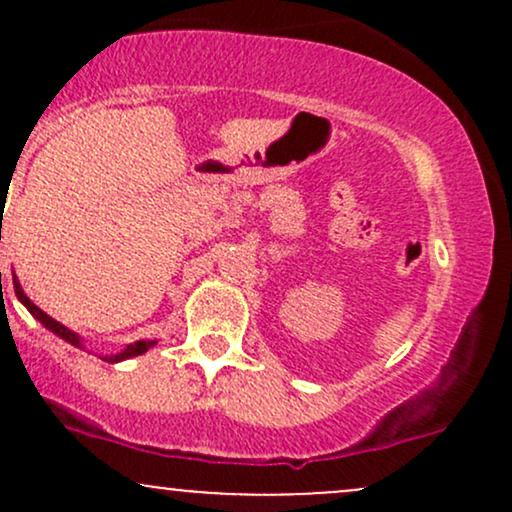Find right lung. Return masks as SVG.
Instances as JSON below:
<instances>
[{"label":"right lung","mask_w":512,"mask_h":512,"mask_svg":"<svg viewBox=\"0 0 512 512\" xmlns=\"http://www.w3.org/2000/svg\"><path fill=\"white\" fill-rule=\"evenodd\" d=\"M16 298H19V301L26 305L28 308V313H31L35 320L40 322V325L43 327H48V330L52 332V334H57V337L60 339H64V342H69L72 346H79V349H84V342H81V337L76 332H72L69 330V327H64L62 322H57V320H52V317L48 315V313H43V310L38 308V305H35L31 298L26 296V293H23V289H21V284H16ZM156 344V339L154 342H134V344H127L125 349L120 351V354H113V356H103V361H110V363H120V361H127V358H134V356H142V354H146V351L151 349V346Z\"/></svg>","instance_id":"right-lung-1"}]
</instances>
